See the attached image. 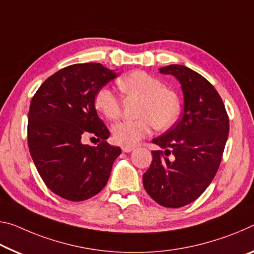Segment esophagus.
<instances>
[{
  "instance_id": "1",
  "label": "esophagus",
  "mask_w": 254,
  "mask_h": 254,
  "mask_svg": "<svg viewBox=\"0 0 254 254\" xmlns=\"http://www.w3.org/2000/svg\"><path fill=\"white\" fill-rule=\"evenodd\" d=\"M133 147H131V146H123L122 147V150H123V152H131L132 150H133Z\"/></svg>"
}]
</instances>
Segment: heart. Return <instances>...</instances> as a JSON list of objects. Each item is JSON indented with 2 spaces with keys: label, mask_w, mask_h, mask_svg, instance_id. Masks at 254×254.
Wrapping results in <instances>:
<instances>
[{
  "label": "heart",
  "mask_w": 254,
  "mask_h": 254,
  "mask_svg": "<svg viewBox=\"0 0 254 254\" xmlns=\"http://www.w3.org/2000/svg\"><path fill=\"white\" fill-rule=\"evenodd\" d=\"M121 91L127 97L139 98L138 120L122 121L113 126L116 143L133 146L146 138L156 127L158 130L171 127L179 119L181 103L174 91L166 89L159 79L143 71H133L119 80ZM94 104L104 118L114 121L121 114V100L107 87L99 88Z\"/></svg>",
  "instance_id": "obj_1"
}]
</instances>
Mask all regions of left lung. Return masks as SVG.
<instances>
[{
	"mask_svg": "<svg viewBox=\"0 0 254 254\" xmlns=\"http://www.w3.org/2000/svg\"><path fill=\"white\" fill-rule=\"evenodd\" d=\"M159 73L178 79L184 108L174 127L152 139L164 150L151 151L152 162L142 182L160 206L180 208L198 199L214 180L229 121L219 94L202 75L179 64L160 67Z\"/></svg>",
	"mask_w": 254,
	"mask_h": 254,
	"instance_id": "left-lung-1",
	"label": "left lung"
}]
</instances>
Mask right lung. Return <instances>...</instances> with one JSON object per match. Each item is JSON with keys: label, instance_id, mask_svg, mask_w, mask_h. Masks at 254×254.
<instances>
[{"label": "right lung", "instance_id": "right-lung-1", "mask_svg": "<svg viewBox=\"0 0 254 254\" xmlns=\"http://www.w3.org/2000/svg\"><path fill=\"white\" fill-rule=\"evenodd\" d=\"M118 75L100 63L73 64L46 79L31 99V158L47 188L63 199L83 201L102 191L122 152L106 142L110 131L94 104L99 88ZM88 135L102 141L83 144Z\"/></svg>", "mask_w": 254, "mask_h": 254}]
</instances>
